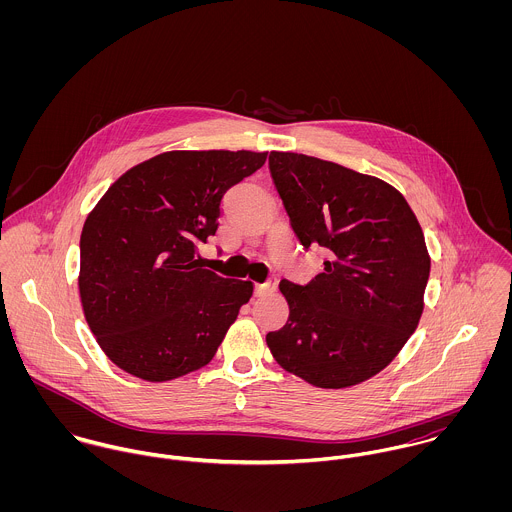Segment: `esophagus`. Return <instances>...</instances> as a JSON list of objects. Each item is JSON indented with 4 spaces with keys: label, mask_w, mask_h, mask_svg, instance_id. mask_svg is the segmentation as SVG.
<instances>
[{
    "label": "esophagus",
    "mask_w": 512,
    "mask_h": 512,
    "mask_svg": "<svg viewBox=\"0 0 512 512\" xmlns=\"http://www.w3.org/2000/svg\"><path fill=\"white\" fill-rule=\"evenodd\" d=\"M278 286V280L276 278H270L268 282L264 284H256V295H268V293L274 292Z\"/></svg>",
    "instance_id": "34e87169"
}]
</instances>
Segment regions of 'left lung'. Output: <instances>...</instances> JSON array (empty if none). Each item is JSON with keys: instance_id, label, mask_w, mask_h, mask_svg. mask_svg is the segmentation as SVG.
Returning a JSON list of instances; mask_svg holds the SVG:
<instances>
[{"instance_id": "8db88e82", "label": "left lung", "mask_w": 512, "mask_h": 512, "mask_svg": "<svg viewBox=\"0 0 512 512\" xmlns=\"http://www.w3.org/2000/svg\"><path fill=\"white\" fill-rule=\"evenodd\" d=\"M270 173L299 242L327 260L307 286L280 282L290 317L266 343L317 388L365 382L420 323L430 278L422 226L398 189L339 163L272 151Z\"/></svg>"}]
</instances>
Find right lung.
Instances as JSON below:
<instances>
[{
    "label": "right lung",
    "instance_id": "obj_1",
    "mask_svg": "<svg viewBox=\"0 0 512 512\" xmlns=\"http://www.w3.org/2000/svg\"><path fill=\"white\" fill-rule=\"evenodd\" d=\"M268 151H165L128 169L86 217L78 292L106 357L165 382L209 365L254 292L205 270L199 246L219 228L224 193Z\"/></svg>",
    "mask_w": 512,
    "mask_h": 512
}]
</instances>
